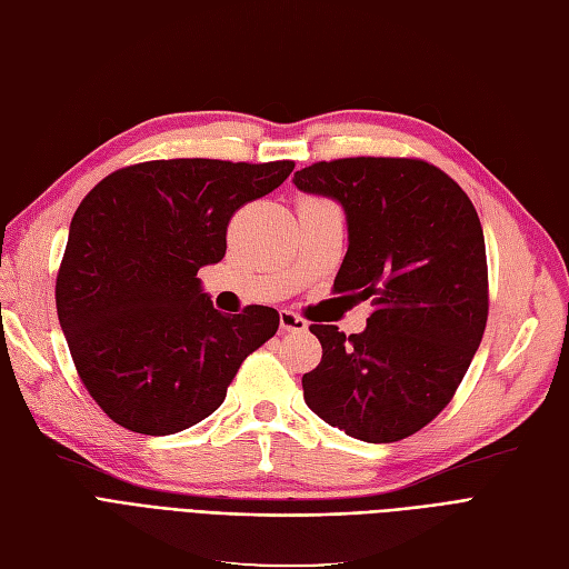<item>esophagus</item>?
Masks as SVG:
<instances>
[{
  "instance_id": "obj_1",
  "label": "esophagus",
  "mask_w": 569,
  "mask_h": 569,
  "mask_svg": "<svg viewBox=\"0 0 569 569\" xmlns=\"http://www.w3.org/2000/svg\"><path fill=\"white\" fill-rule=\"evenodd\" d=\"M279 323H281V331H286V333H302V331H307V321L302 317H298L296 311H290V309H281L279 311Z\"/></svg>"
}]
</instances>
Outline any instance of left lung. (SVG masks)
I'll list each match as a JSON object with an SVG mask.
<instances>
[{
    "instance_id": "1",
    "label": "left lung",
    "mask_w": 569,
    "mask_h": 569,
    "mask_svg": "<svg viewBox=\"0 0 569 569\" xmlns=\"http://www.w3.org/2000/svg\"><path fill=\"white\" fill-rule=\"evenodd\" d=\"M292 184L342 206L350 246L333 288L376 307L363 333L309 326L323 357L302 376L307 407L361 442H399L449 405L485 336L480 217L418 158L321 160Z\"/></svg>"
}]
</instances>
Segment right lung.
Listing matches in <instances>:
<instances>
[{
    "label": "right lung",
    "mask_w": 569,
    "mask_h": 569,
    "mask_svg": "<svg viewBox=\"0 0 569 569\" xmlns=\"http://www.w3.org/2000/svg\"><path fill=\"white\" fill-rule=\"evenodd\" d=\"M292 160H149L116 170L72 214L57 311L80 380L103 413L174 435L219 409L279 311H217L196 277L227 252L236 210L281 187Z\"/></svg>",
    "instance_id": "right-lung-1"
}]
</instances>
